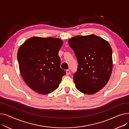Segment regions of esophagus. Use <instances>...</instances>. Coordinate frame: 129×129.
<instances>
[{
  "label": "esophagus",
  "mask_w": 129,
  "mask_h": 129,
  "mask_svg": "<svg viewBox=\"0 0 129 129\" xmlns=\"http://www.w3.org/2000/svg\"><path fill=\"white\" fill-rule=\"evenodd\" d=\"M70 71L69 70H66V74L67 75H70Z\"/></svg>",
  "instance_id": "1"
}]
</instances>
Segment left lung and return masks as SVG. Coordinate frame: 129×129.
Wrapping results in <instances>:
<instances>
[{
  "label": "left lung",
  "instance_id": "8db88e82",
  "mask_svg": "<svg viewBox=\"0 0 129 129\" xmlns=\"http://www.w3.org/2000/svg\"><path fill=\"white\" fill-rule=\"evenodd\" d=\"M68 44L79 63L74 74L76 88L81 93L94 94L108 83L113 65L112 49L108 41L90 34L71 38Z\"/></svg>",
  "mask_w": 129,
  "mask_h": 129
}]
</instances>
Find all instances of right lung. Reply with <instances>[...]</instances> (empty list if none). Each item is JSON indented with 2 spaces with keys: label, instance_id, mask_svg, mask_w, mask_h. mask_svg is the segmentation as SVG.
<instances>
[{
  "label": "right lung",
  "instance_id": "add662e5",
  "mask_svg": "<svg viewBox=\"0 0 129 129\" xmlns=\"http://www.w3.org/2000/svg\"><path fill=\"white\" fill-rule=\"evenodd\" d=\"M63 41L54 37L33 36L19 47V69L26 84L35 92L46 95L54 92L66 74L60 68L59 49Z\"/></svg>",
  "mask_w": 129,
  "mask_h": 129
}]
</instances>
